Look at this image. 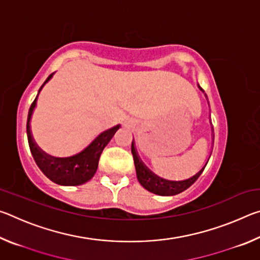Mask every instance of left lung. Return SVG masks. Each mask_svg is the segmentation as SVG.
<instances>
[{"label": "left lung", "mask_w": 260, "mask_h": 260, "mask_svg": "<svg viewBox=\"0 0 260 260\" xmlns=\"http://www.w3.org/2000/svg\"><path fill=\"white\" fill-rule=\"evenodd\" d=\"M200 89L203 91V89H202L201 87ZM132 155H133V158H134L136 177H138V180L141 183V186L146 188L148 191L156 193V195H160V196H173L186 190V189L190 187L191 184L200 178V175L203 173L205 166L209 161L208 159V161L205 162V165L202 167V169L195 175H192L191 178L181 180V181H171V180H166L158 177V175H156L152 171L149 170L148 167L143 164V161L141 160L138 152H136L134 141L132 142Z\"/></svg>", "instance_id": "obj_1"}]
</instances>
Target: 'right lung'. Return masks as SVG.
Returning a JSON list of instances; mask_svg holds the SVG:
<instances>
[{"label": "right lung", "instance_id": "right-lung-1", "mask_svg": "<svg viewBox=\"0 0 260 260\" xmlns=\"http://www.w3.org/2000/svg\"><path fill=\"white\" fill-rule=\"evenodd\" d=\"M52 76H54V73H51L47 78V80L43 82V85L39 89L37 98H35L28 110L27 125H26L28 146L39 169L42 171V173L48 179H50L52 182L57 184H60V186H79V184L89 181L94 177L99 166L101 153H102L103 149L107 147L110 140L113 138L114 133L119 129L120 125H116L112 128L102 132V133L99 134L91 141L89 146H87L82 151L71 157H54L48 155L45 151H42L33 139L29 122L34 109L37 107L38 96L40 94L43 86L50 80Z\"/></svg>", "mask_w": 260, "mask_h": 260}]
</instances>
